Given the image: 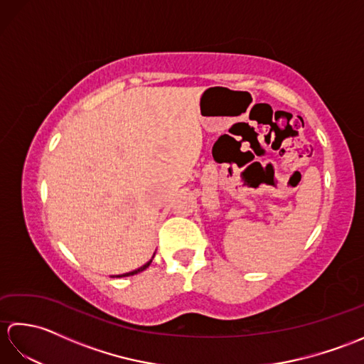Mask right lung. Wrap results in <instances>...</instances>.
Wrapping results in <instances>:
<instances>
[{"label": "right lung", "mask_w": 364, "mask_h": 364, "mask_svg": "<svg viewBox=\"0 0 364 364\" xmlns=\"http://www.w3.org/2000/svg\"><path fill=\"white\" fill-rule=\"evenodd\" d=\"M154 257V255H153ZM151 264V259L149 261V262H145L144 266H141L139 269H136V270H133V272H127V274H122V275H115V277H129V275H134V274H139V272H142V270H145L146 267H149Z\"/></svg>", "instance_id": "right-lung-1"}]
</instances>
